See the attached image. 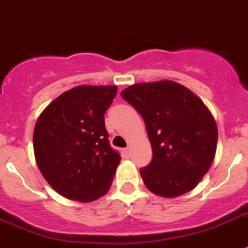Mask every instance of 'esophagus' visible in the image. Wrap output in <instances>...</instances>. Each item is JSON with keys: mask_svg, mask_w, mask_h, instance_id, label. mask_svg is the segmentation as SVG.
Listing matches in <instances>:
<instances>
[{"mask_svg": "<svg viewBox=\"0 0 248 248\" xmlns=\"http://www.w3.org/2000/svg\"><path fill=\"white\" fill-rule=\"evenodd\" d=\"M122 155H124V158H129L131 157V149L129 148L122 149Z\"/></svg>", "mask_w": 248, "mask_h": 248, "instance_id": "obj_1", "label": "esophagus"}]
</instances>
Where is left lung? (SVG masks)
I'll use <instances>...</instances> for the list:
<instances>
[{
  "mask_svg": "<svg viewBox=\"0 0 248 248\" xmlns=\"http://www.w3.org/2000/svg\"><path fill=\"white\" fill-rule=\"evenodd\" d=\"M142 116L151 140V163L140 168L147 188L166 198L194 189L213 164L217 127L204 102L174 81L136 84L121 93Z\"/></svg>",
  "mask_w": 248,
  "mask_h": 248,
  "instance_id": "1",
  "label": "left lung"
}]
</instances>
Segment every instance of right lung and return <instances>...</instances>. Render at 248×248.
I'll return each instance as SVG.
<instances>
[{
	"instance_id": "obj_1",
	"label": "right lung",
	"mask_w": 248,
	"mask_h": 248,
	"mask_svg": "<svg viewBox=\"0 0 248 248\" xmlns=\"http://www.w3.org/2000/svg\"><path fill=\"white\" fill-rule=\"evenodd\" d=\"M116 93L115 85L71 89L49 105L35 124L38 168L68 199L93 202L110 189L121 155L110 144L105 112Z\"/></svg>"
}]
</instances>
